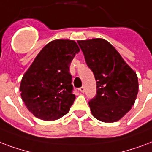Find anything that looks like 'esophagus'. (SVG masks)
Here are the masks:
<instances>
[{"mask_svg":"<svg viewBox=\"0 0 152 152\" xmlns=\"http://www.w3.org/2000/svg\"><path fill=\"white\" fill-rule=\"evenodd\" d=\"M79 90H80V92L84 93V92H85V87H84V86L80 87V88H79Z\"/></svg>","mask_w":152,"mask_h":152,"instance_id":"1","label":"esophagus"}]
</instances>
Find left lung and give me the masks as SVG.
Wrapping results in <instances>:
<instances>
[{"label": "left lung", "instance_id": "left-lung-1", "mask_svg": "<svg viewBox=\"0 0 152 152\" xmlns=\"http://www.w3.org/2000/svg\"><path fill=\"white\" fill-rule=\"evenodd\" d=\"M87 66L97 83V94L89 102L93 116L116 122L132 109L138 94V77L114 47L104 39L78 40Z\"/></svg>", "mask_w": 152, "mask_h": 152}]
</instances>
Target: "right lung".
Here are the masks:
<instances>
[{"label": "right lung", "mask_w": 152, "mask_h": 152, "mask_svg": "<svg viewBox=\"0 0 152 152\" xmlns=\"http://www.w3.org/2000/svg\"><path fill=\"white\" fill-rule=\"evenodd\" d=\"M79 50L74 40L51 41L23 75L20 86L21 97L37 118L55 121L69 112L75 100L69 68Z\"/></svg>", "instance_id": "1"}]
</instances>
